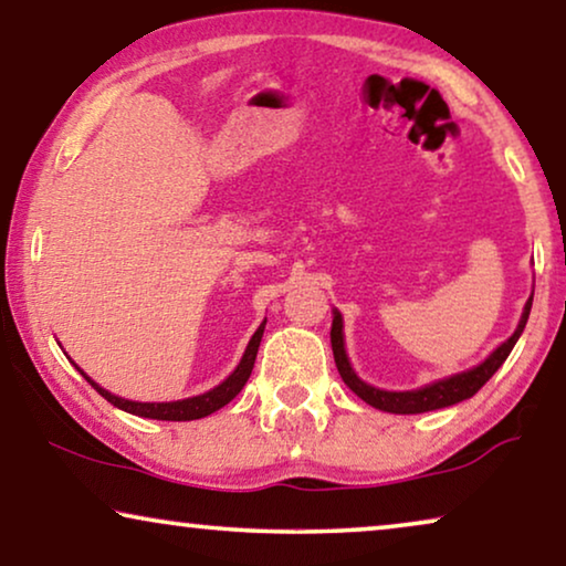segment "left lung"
<instances>
[{
  "instance_id": "left-lung-1",
  "label": "left lung",
  "mask_w": 566,
  "mask_h": 566,
  "mask_svg": "<svg viewBox=\"0 0 566 566\" xmlns=\"http://www.w3.org/2000/svg\"><path fill=\"white\" fill-rule=\"evenodd\" d=\"M531 305H533V294L528 297V302H525L521 323H518V328H515L513 336L507 338L505 344H500L480 366H474V369H467L461 374H453V377L433 381V385L410 389V392H387V389H377L356 377V371L352 369V361H348L346 348H344V317H340L338 310H333V325H331L333 359H336L340 379L346 381L348 389L359 395L366 405H371V408L395 412V416H416V412L441 410V408H449V405H457L461 400H469V397L480 392V389L484 387V381H488L492 374L503 366V361L513 352L515 340L521 338L525 323H528Z\"/></svg>"
}]
</instances>
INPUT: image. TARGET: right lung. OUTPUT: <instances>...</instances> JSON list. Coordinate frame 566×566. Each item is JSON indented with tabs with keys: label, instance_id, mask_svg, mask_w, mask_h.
<instances>
[{
	"label": "right lung",
	"instance_id": "1",
	"mask_svg": "<svg viewBox=\"0 0 566 566\" xmlns=\"http://www.w3.org/2000/svg\"><path fill=\"white\" fill-rule=\"evenodd\" d=\"M264 325H266V321L259 325L256 333H253L251 340H249V346H245V354H243L241 364L235 366L233 374H230L226 381H220V385L212 387L210 392L197 395V397H187V400H177V402H135V400H125V397H117L113 392H107L105 387H99L97 381L86 377V374L78 369V366H76V369L84 374L86 381H90V385L97 389V392L105 397L107 402H113L115 408H120L125 412H133V416L150 418V420H197V418L210 416V412H214V410H220L222 405H228L238 392H241L243 385L251 377L253 361H256L261 336H264Z\"/></svg>",
	"mask_w": 566,
	"mask_h": 566
}]
</instances>
